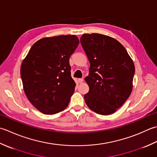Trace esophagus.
Listing matches in <instances>:
<instances>
[{"label": "esophagus", "instance_id": "1", "mask_svg": "<svg viewBox=\"0 0 157 157\" xmlns=\"http://www.w3.org/2000/svg\"><path fill=\"white\" fill-rule=\"evenodd\" d=\"M83 81H84V80H83V78H79V79H78V82H79V83H82Z\"/></svg>", "mask_w": 157, "mask_h": 157}]
</instances>
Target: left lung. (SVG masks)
Listing matches in <instances>:
<instances>
[{
    "label": "left lung",
    "mask_w": 157,
    "mask_h": 157,
    "mask_svg": "<svg viewBox=\"0 0 157 157\" xmlns=\"http://www.w3.org/2000/svg\"><path fill=\"white\" fill-rule=\"evenodd\" d=\"M81 43L90 63L89 76L85 78L89 87L85 103L98 114H113L132 94L133 60L119 41L106 35L84 34Z\"/></svg>",
    "instance_id": "left-lung-1"
}]
</instances>
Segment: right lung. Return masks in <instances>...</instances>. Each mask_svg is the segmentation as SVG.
<instances>
[{
  "mask_svg": "<svg viewBox=\"0 0 157 157\" xmlns=\"http://www.w3.org/2000/svg\"><path fill=\"white\" fill-rule=\"evenodd\" d=\"M78 44L75 35L44 37L33 44L22 62L25 94L40 113L54 114L68 106L76 86L69 59Z\"/></svg>",
  "mask_w": 157,
  "mask_h": 157,
  "instance_id": "obj_1",
  "label": "right lung"
}]
</instances>
